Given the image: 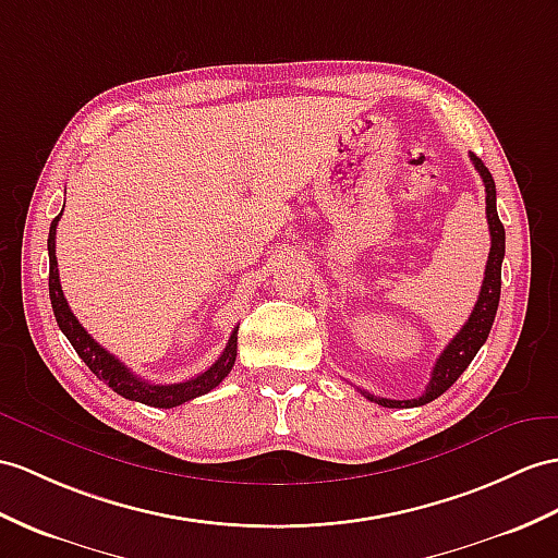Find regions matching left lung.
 Wrapping results in <instances>:
<instances>
[{
	"instance_id": "8db88e82",
	"label": "left lung",
	"mask_w": 558,
	"mask_h": 558,
	"mask_svg": "<svg viewBox=\"0 0 558 558\" xmlns=\"http://www.w3.org/2000/svg\"><path fill=\"white\" fill-rule=\"evenodd\" d=\"M473 168L478 170L485 184V213H487V225H490V253H487V265H485V279L481 287L478 303H475L473 312L469 315L466 324L461 326L459 333L452 338L450 345H447L440 357L436 360V366L430 372V381L424 390V396H418L414 400H390V398H376L372 392L360 390L362 396L369 398L372 402L390 407V410H407V407H421L426 402H433L440 398L442 392L450 388L457 378L464 374L471 360L475 357V352L481 350V345L487 341L490 336L493 322L497 315V305H499V291H501V260H505V225L499 222L497 215V192H495V180L490 170L485 168V162L471 154Z\"/></svg>"
}]
</instances>
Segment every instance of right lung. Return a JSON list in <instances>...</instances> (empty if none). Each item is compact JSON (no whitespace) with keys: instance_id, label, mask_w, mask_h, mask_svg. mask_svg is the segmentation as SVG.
Returning a JSON list of instances; mask_svg holds the SVG:
<instances>
[{"instance_id":"obj_1","label":"right lung","mask_w":558,"mask_h":558,"mask_svg":"<svg viewBox=\"0 0 558 558\" xmlns=\"http://www.w3.org/2000/svg\"><path fill=\"white\" fill-rule=\"evenodd\" d=\"M63 210L53 217V222L49 227V239H47V248H49V298H51V307H53V317H57L59 329L65 333L68 341L75 348V352L83 360L92 374L104 381L108 388L116 390L118 396L125 400L142 402L148 407H160V410H170V407L184 404L189 400H194L198 396H206L215 386L222 384V378L232 372V366L236 362V331L239 326L229 336V343L220 357L215 360L213 366H208L206 372H201L196 376L189 378V381L182 384H148L144 378L134 376L125 364H122L116 355H111L106 348H101L94 338L85 331V326L75 319V315L68 307L65 295L61 291V281H59V263H57V225L61 220Z\"/></svg>"}]
</instances>
